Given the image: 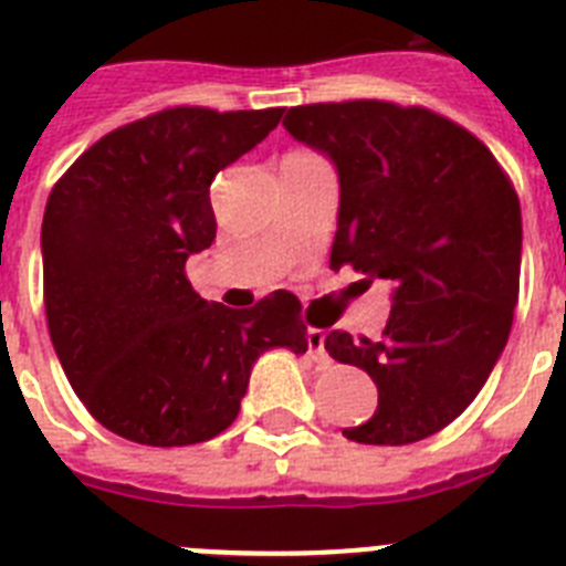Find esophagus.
I'll list each match as a JSON object with an SVG mask.
<instances>
[{"mask_svg":"<svg viewBox=\"0 0 566 566\" xmlns=\"http://www.w3.org/2000/svg\"><path fill=\"white\" fill-rule=\"evenodd\" d=\"M307 347H311L313 361H318V365H331V356L324 350V331L311 327V331H307Z\"/></svg>","mask_w":566,"mask_h":566,"instance_id":"34e87169","label":"esophagus"}]
</instances>
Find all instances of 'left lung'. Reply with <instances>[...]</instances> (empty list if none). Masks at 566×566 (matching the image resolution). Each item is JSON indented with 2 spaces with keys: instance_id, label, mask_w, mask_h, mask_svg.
<instances>
[{
  "instance_id": "left-lung-1",
  "label": "left lung",
  "mask_w": 566,
  "mask_h": 566,
  "mask_svg": "<svg viewBox=\"0 0 566 566\" xmlns=\"http://www.w3.org/2000/svg\"><path fill=\"white\" fill-rule=\"evenodd\" d=\"M284 130L338 174L331 264L392 284L381 338L324 347L376 381L358 444H412L459 419L493 373L518 302L521 205L495 156L427 107L358 99L290 107ZM365 279V282H367Z\"/></svg>"
}]
</instances>
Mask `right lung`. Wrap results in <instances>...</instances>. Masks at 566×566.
I'll return each instance as SVG.
<instances>
[{
	"label": "right lung",
	"mask_w": 566,
	"mask_h": 566,
	"mask_svg": "<svg viewBox=\"0 0 566 566\" xmlns=\"http://www.w3.org/2000/svg\"><path fill=\"white\" fill-rule=\"evenodd\" d=\"M284 107H170L78 156L42 219L45 313L91 416L136 444H199L239 416L264 350H307L302 304L276 290L248 311L210 304L185 262L210 248V181L279 125Z\"/></svg>",
	"instance_id": "add662e5"
}]
</instances>
